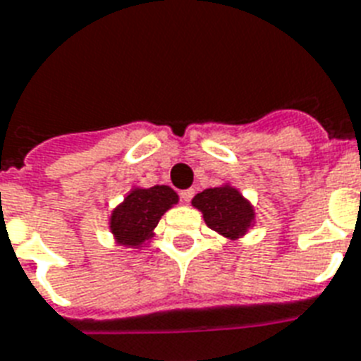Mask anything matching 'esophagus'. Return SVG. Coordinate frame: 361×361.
Wrapping results in <instances>:
<instances>
[{
  "mask_svg": "<svg viewBox=\"0 0 361 361\" xmlns=\"http://www.w3.org/2000/svg\"><path fill=\"white\" fill-rule=\"evenodd\" d=\"M194 190L192 188H188V190H183V192H180V199H183L184 203H190V201H192V197H194Z\"/></svg>",
  "mask_w": 361,
  "mask_h": 361,
  "instance_id": "1",
  "label": "esophagus"
}]
</instances>
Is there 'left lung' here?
Instances as JSON below:
<instances>
[{
    "label": "left lung",
    "instance_id": "left-lung-1",
    "mask_svg": "<svg viewBox=\"0 0 361 361\" xmlns=\"http://www.w3.org/2000/svg\"><path fill=\"white\" fill-rule=\"evenodd\" d=\"M192 204L210 229L229 240L242 238L255 224L253 204L229 183L203 190L192 199Z\"/></svg>",
    "mask_w": 361,
    "mask_h": 361
}]
</instances>
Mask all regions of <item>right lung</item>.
<instances>
[{"label":"right lung","mask_w":361,"mask_h":361,"mask_svg":"<svg viewBox=\"0 0 361 361\" xmlns=\"http://www.w3.org/2000/svg\"><path fill=\"white\" fill-rule=\"evenodd\" d=\"M177 203V192L166 184H157L152 188L134 186L109 216V231L117 246L135 250L145 246L154 236L160 218Z\"/></svg>","instance_id":"1"}]
</instances>
